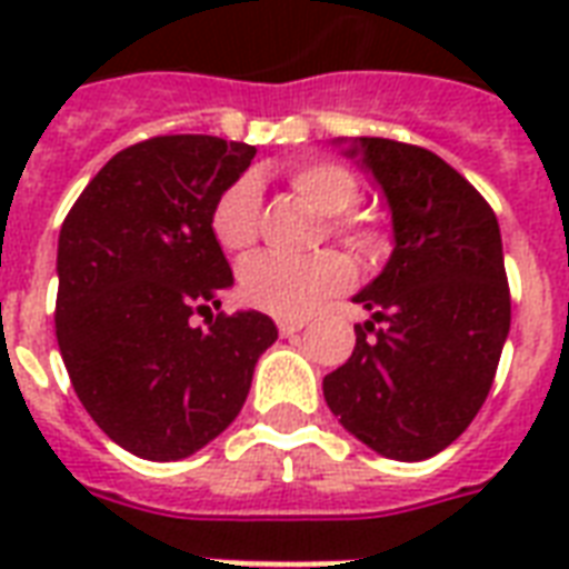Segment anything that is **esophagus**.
<instances>
[{
  "mask_svg": "<svg viewBox=\"0 0 569 569\" xmlns=\"http://www.w3.org/2000/svg\"><path fill=\"white\" fill-rule=\"evenodd\" d=\"M302 329H306V323H302V320H279V332L284 335V338L302 332Z\"/></svg>",
  "mask_w": 569,
  "mask_h": 569,
  "instance_id": "1",
  "label": "esophagus"
}]
</instances>
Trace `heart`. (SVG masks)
Listing matches in <instances>:
<instances>
[{
	"instance_id": "1",
	"label": "heart",
	"mask_w": 569,
	"mask_h": 569,
	"mask_svg": "<svg viewBox=\"0 0 569 569\" xmlns=\"http://www.w3.org/2000/svg\"><path fill=\"white\" fill-rule=\"evenodd\" d=\"M288 180L306 204L317 213L335 216L338 234L365 243V228L347 219L359 198L353 171L326 160H302L288 169ZM261 228V183L254 174H240L216 196L210 207V234L228 254L249 252ZM353 281V267L345 254L320 252L311 258H279L258 254L240 270V293L249 306L276 317H302L315 311L326 297L345 290Z\"/></svg>"
}]
</instances>
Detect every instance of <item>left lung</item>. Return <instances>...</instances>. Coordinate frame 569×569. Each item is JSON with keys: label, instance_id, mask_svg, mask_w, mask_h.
<instances>
[{"label": "left lung", "instance_id": "1", "mask_svg": "<svg viewBox=\"0 0 569 569\" xmlns=\"http://www.w3.org/2000/svg\"><path fill=\"white\" fill-rule=\"evenodd\" d=\"M391 213L389 263L356 293L371 320L323 398L371 451L416 463L472 425L510 332L499 219L442 157L391 139H338Z\"/></svg>", "mask_w": 569, "mask_h": 569}]
</instances>
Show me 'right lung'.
<instances>
[{
	"label": "right lung",
	"instance_id": "add662e5",
	"mask_svg": "<svg viewBox=\"0 0 569 569\" xmlns=\"http://www.w3.org/2000/svg\"><path fill=\"white\" fill-rule=\"evenodd\" d=\"M252 157V144L216 136H153L106 162L61 224V359L97 427L144 460L213 442L279 338L261 311L189 323L234 284L210 207Z\"/></svg>",
	"mask_w": 569,
	"mask_h": 569
}]
</instances>
